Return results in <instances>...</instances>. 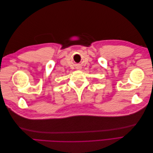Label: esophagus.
<instances>
[{
	"label": "esophagus",
	"instance_id": "esophagus-1",
	"mask_svg": "<svg viewBox=\"0 0 153 153\" xmlns=\"http://www.w3.org/2000/svg\"><path fill=\"white\" fill-rule=\"evenodd\" d=\"M82 69V68H77V69Z\"/></svg>",
	"mask_w": 153,
	"mask_h": 153
}]
</instances>
